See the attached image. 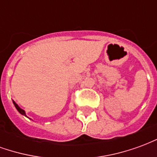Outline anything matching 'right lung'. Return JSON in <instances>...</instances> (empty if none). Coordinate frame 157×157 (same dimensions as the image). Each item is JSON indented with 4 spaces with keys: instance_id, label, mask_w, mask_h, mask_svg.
I'll use <instances>...</instances> for the list:
<instances>
[{
    "instance_id": "obj_1",
    "label": "right lung",
    "mask_w": 157,
    "mask_h": 157,
    "mask_svg": "<svg viewBox=\"0 0 157 157\" xmlns=\"http://www.w3.org/2000/svg\"><path fill=\"white\" fill-rule=\"evenodd\" d=\"M12 102H13V104H14V106H15V108L17 109V111H18V112L20 113H21L22 115H24V116H26V117H27V115H26L25 111H24L23 109H21V108H20V107H19V106L17 105V104L15 102H14V101H12Z\"/></svg>"
}]
</instances>
